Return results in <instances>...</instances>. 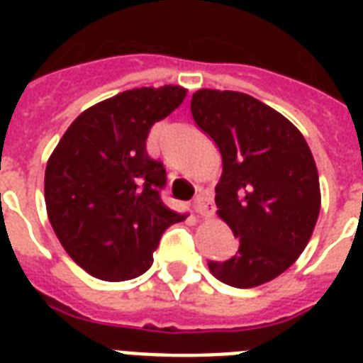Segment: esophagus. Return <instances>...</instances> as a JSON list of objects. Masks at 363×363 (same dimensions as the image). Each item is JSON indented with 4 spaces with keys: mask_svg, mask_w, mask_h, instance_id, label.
<instances>
[{
    "mask_svg": "<svg viewBox=\"0 0 363 363\" xmlns=\"http://www.w3.org/2000/svg\"><path fill=\"white\" fill-rule=\"evenodd\" d=\"M194 211L201 216H209L211 213H213V203H211V199L207 198V196H203V194L196 196V199H194Z\"/></svg>",
    "mask_w": 363,
    "mask_h": 363,
    "instance_id": "esophagus-1",
    "label": "esophagus"
}]
</instances>
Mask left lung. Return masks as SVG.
I'll use <instances>...</instances> for the list:
<instances>
[{"mask_svg":"<svg viewBox=\"0 0 363 363\" xmlns=\"http://www.w3.org/2000/svg\"><path fill=\"white\" fill-rule=\"evenodd\" d=\"M190 111L220 150L215 201L239 239L235 256L209 262L211 273L235 288L273 281L303 252L320 213L309 145L292 122L247 94L205 88Z\"/></svg>","mask_w":363,"mask_h":363,"instance_id":"8db88e82","label":"left lung"}]
</instances>
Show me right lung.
Segmentation results:
<instances>
[{
  "label": "right lung",
  "mask_w": 363,
  "mask_h": 363,
  "mask_svg": "<svg viewBox=\"0 0 363 363\" xmlns=\"http://www.w3.org/2000/svg\"><path fill=\"white\" fill-rule=\"evenodd\" d=\"M184 96L169 84L105 99L77 116L48 158V220L65 252L101 281L143 275L162 233L184 220L162 201L165 167L147 154L150 128Z\"/></svg>",
  "instance_id": "1"
}]
</instances>
